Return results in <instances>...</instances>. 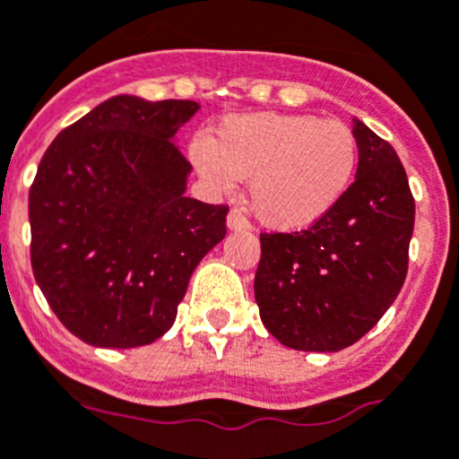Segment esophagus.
I'll return each instance as SVG.
<instances>
[{"instance_id":"1","label":"esophagus","mask_w":459,"mask_h":459,"mask_svg":"<svg viewBox=\"0 0 459 459\" xmlns=\"http://www.w3.org/2000/svg\"><path fill=\"white\" fill-rule=\"evenodd\" d=\"M227 227H230V230H250V221L243 216L241 209L234 207L232 212L227 213Z\"/></svg>"}]
</instances>
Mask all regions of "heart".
<instances>
[{"label":"heart","instance_id":"heart-1","mask_svg":"<svg viewBox=\"0 0 459 459\" xmlns=\"http://www.w3.org/2000/svg\"><path fill=\"white\" fill-rule=\"evenodd\" d=\"M188 154L218 191L250 179L252 212L281 232L330 213L357 170V138L348 125L298 113L230 116L212 141H195Z\"/></svg>","mask_w":459,"mask_h":459}]
</instances>
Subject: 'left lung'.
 <instances>
[{"instance_id":"left-lung-1","label":"left lung","mask_w":459,"mask_h":459,"mask_svg":"<svg viewBox=\"0 0 459 459\" xmlns=\"http://www.w3.org/2000/svg\"><path fill=\"white\" fill-rule=\"evenodd\" d=\"M355 182L330 213L291 234H262L255 300L293 351L336 352L367 334L407 275L414 197L396 150L352 120Z\"/></svg>"}]
</instances>
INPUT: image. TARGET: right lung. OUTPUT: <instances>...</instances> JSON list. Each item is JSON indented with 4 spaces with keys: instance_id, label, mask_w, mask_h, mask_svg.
Segmentation results:
<instances>
[{
    "instance_id": "obj_1",
    "label": "right lung",
    "mask_w": 459,
    "mask_h": 459,
    "mask_svg": "<svg viewBox=\"0 0 459 459\" xmlns=\"http://www.w3.org/2000/svg\"><path fill=\"white\" fill-rule=\"evenodd\" d=\"M200 104L116 95L63 129L29 191L31 268L58 321L98 348L157 342L200 259L225 238V204L186 197L175 134Z\"/></svg>"
}]
</instances>
